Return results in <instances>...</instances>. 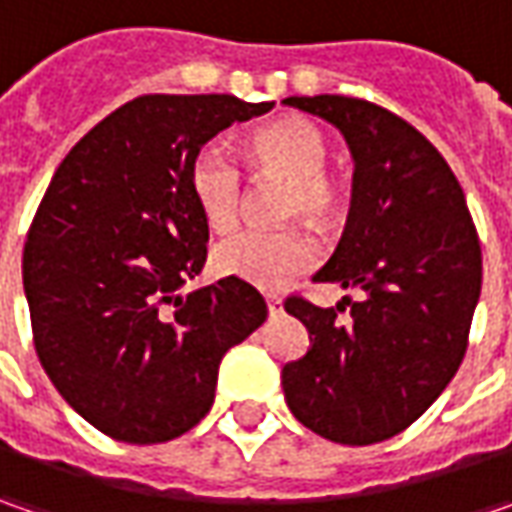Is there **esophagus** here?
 <instances>
[{
    "mask_svg": "<svg viewBox=\"0 0 512 512\" xmlns=\"http://www.w3.org/2000/svg\"><path fill=\"white\" fill-rule=\"evenodd\" d=\"M265 302H267V310H270L273 316H276V313H282V296H279V293H267Z\"/></svg>",
    "mask_w": 512,
    "mask_h": 512,
    "instance_id": "obj_1",
    "label": "esophagus"
}]
</instances>
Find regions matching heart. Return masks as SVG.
<instances>
[{"mask_svg":"<svg viewBox=\"0 0 512 512\" xmlns=\"http://www.w3.org/2000/svg\"><path fill=\"white\" fill-rule=\"evenodd\" d=\"M250 156L259 168L290 179V213L307 219H327L336 205V193L325 179L327 145L322 133L305 122H273L256 130L250 139ZM190 193L213 230H227L239 219L242 205V165L225 139H213L190 162ZM316 245L302 230H262L247 227L213 247V267L259 287H279L316 262Z\"/></svg>","mask_w":512,"mask_h":512,"instance_id":"obj_1","label":"heart"}]
</instances>
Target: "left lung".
Instances as JSON below:
<instances>
[{
    "label": "left lung",
    "instance_id": "left-lung-1",
    "mask_svg": "<svg viewBox=\"0 0 512 512\" xmlns=\"http://www.w3.org/2000/svg\"><path fill=\"white\" fill-rule=\"evenodd\" d=\"M339 128L353 156L342 242L313 282L364 296L316 307L290 296L310 347L282 367L290 413L339 444H376L416 422L456 376L482 293V247L444 156L396 113L350 96H290ZM344 306L351 322H338Z\"/></svg>",
    "mask_w": 512,
    "mask_h": 512
}]
</instances>
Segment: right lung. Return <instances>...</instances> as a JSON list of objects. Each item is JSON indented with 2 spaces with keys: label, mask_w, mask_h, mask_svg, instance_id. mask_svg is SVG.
<instances>
[{
  "label": "right lung",
  "mask_w": 512,
  "mask_h": 512,
  "mask_svg": "<svg viewBox=\"0 0 512 512\" xmlns=\"http://www.w3.org/2000/svg\"><path fill=\"white\" fill-rule=\"evenodd\" d=\"M270 108L230 93L139 96L70 148L39 202L22 256L36 356L59 396L116 442L196 427L222 356L267 319L242 279L179 287L207 259L193 156Z\"/></svg>",
  "instance_id": "obj_1"
}]
</instances>
